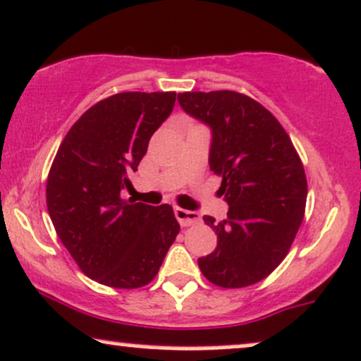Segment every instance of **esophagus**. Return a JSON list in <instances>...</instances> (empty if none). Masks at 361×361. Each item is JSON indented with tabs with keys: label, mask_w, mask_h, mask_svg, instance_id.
Returning a JSON list of instances; mask_svg holds the SVG:
<instances>
[{
	"label": "esophagus",
	"mask_w": 361,
	"mask_h": 361,
	"mask_svg": "<svg viewBox=\"0 0 361 361\" xmlns=\"http://www.w3.org/2000/svg\"><path fill=\"white\" fill-rule=\"evenodd\" d=\"M173 214H176L177 221L180 223V226H192V224H197L199 221H201V218H199V214L196 213V211L176 207V209H173Z\"/></svg>",
	"instance_id": "obj_1"
}]
</instances>
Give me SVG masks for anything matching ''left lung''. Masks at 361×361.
Masks as SVG:
<instances>
[{
    "mask_svg": "<svg viewBox=\"0 0 361 361\" xmlns=\"http://www.w3.org/2000/svg\"><path fill=\"white\" fill-rule=\"evenodd\" d=\"M180 108L211 130L209 169L221 177L228 216L204 223L218 235L197 258L209 282L240 289L281 265L304 219L307 180L289 135L269 109L235 91L179 92Z\"/></svg>",
    "mask_w": 361,
    "mask_h": 361,
    "instance_id": "left-lung-1",
    "label": "left lung"
}]
</instances>
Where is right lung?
I'll return each instance as SVG.
<instances>
[{"label":"right lung","instance_id":"1","mask_svg":"<svg viewBox=\"0 0 361 361\" xmlns=\"http://www.w3.org/2000/svg\"><path fill=\"white\" fill-rule=\"evenodd\" d=\"M176 92H120L89 108L59 147L47 209L79 269L114 289L154 281L180 226L169 204L121 199Z\"/></svg>","mask_w":361,"mask_h":361}]
</instances>
